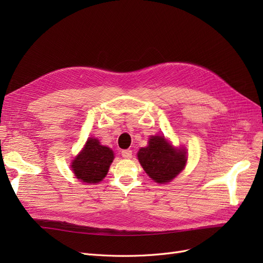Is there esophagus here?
Returning <instances> with one entry per match:
<instances>
[{
    "label": "esophagus",
    "instance_id": "obj_1",
    "mask_svg": "<svg viewBox=\"0 0 263 263\" xmlns=\"http://www.w3.org/2000/svg\"><path fill=\"white\" fill-rule=\"evenodd\" d=\"M122 157L125 159H130L133 157V153L132 150L127 149V150H122Z\"/></svg>",
    "mask_w": 263,
    "mask_h": 263
}]
</instances>
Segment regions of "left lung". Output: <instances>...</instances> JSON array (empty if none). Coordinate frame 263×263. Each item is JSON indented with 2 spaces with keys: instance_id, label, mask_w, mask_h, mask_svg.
<instances>
[{
  "instance_id": "1",
  "label": "left lung",
  "mask_w": 263,
  "mask_h": 263,
  "mask_svg": "<svg viewBox=\"0 0 263 263\" xmlns=\"http://www.w3.org/2000/svg\"><path fill=\"white\" fill-rule=\"evenodd\" d=\"M138 160L148 176L155 182L164 184L184 169L186 150L173 147L164 136H151L148 146L139 149Z\"/></svg>"
}]
</instances>
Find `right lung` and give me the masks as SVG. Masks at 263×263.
<instances>
[{
    "label": "right lung",
    "instance_id": "1",
    "mask_svg": "<svg viewBox=\"0 0 263 263\" xmlns=\"http://www.w3.org/2000/svg\"><path fill=\"white\" fill-rule=\"evenodd\" d=\"M113 160V150L101 145L99 139L90 137L86 140L81 153L71 163V168L77 179L94 184L105 178Z\"/></svg>",
    "mask_w": 263,
    "mask_h": 263
}]
</instances>
